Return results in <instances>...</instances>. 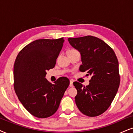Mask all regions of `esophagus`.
<instances>
[{
  "label": "esophagus",
  "mask_w": 133,
  "mask_h": 133,
  "mask_svg": "<svg viewBox=\"0 0 133 133\" xmlns=\"http://www.w3.org/2000/svg\"><path fill=\"white\" fill-rule=\"evenodd\" d=\"M73 82H74L73 80H70V84H69V87H73Z\"/></svg>",
  "instance_id": "1"
}]
</instances>
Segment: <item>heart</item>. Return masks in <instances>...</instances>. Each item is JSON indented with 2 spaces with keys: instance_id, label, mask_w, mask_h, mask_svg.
Wrapping results in <instances>:
<instances>
[{
  "instance_id": "obj_1",
  "label": "heart",
  "mask_w": 133,
  "mask_h": 133,
  "mask_svg": "<svg viewBox=\"0 0 133 133\" xmlns=\"http://www.w3.org/2000/svg\"><path fill=\"white\" fill-rule=\"evenodd\" d=\"M72 50H69V51H72Z\"/></svg>"
}]
</instances>
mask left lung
Masks as SVG:
<instances>
[{
	"mask_svg": "<svg viewBox=\"0 0 133 133\" xmlns=\"http://www.w3.org/2000/svg\"><path fill=\"white\" fill-rule=\"evenodd\" d=\"M68 41L81 55L79 70L91 77L86 87L73 83L77 90L75 103L84 115L96 117L106 111L117 93L120 81L118 59L114 50L96 37L69 38Z\"/></svg>",
	"mask_w": 133,
	"mask_h": 133,
	"instance_id": "1",
	"label": "left lung"
}]
</instances>
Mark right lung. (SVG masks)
Masks as SVG:
<instances>
[{"label": "right lung", "mask_w": 133, "mask_h": 133, "mask_svg": "<svg viewBox=\"0 0 133 133\" xmlns=\"http://www.w3.org/2000/svg\"><path fill=\"white\" fill-rule=\"evenodd\" d=\"M64 42L63 38L36 40L24 46L15 60V93L24 108L37 118H47L57 111L69 85L66 77H60L54 84L45 78L46 70L55 66Z\"/></svg>", "instance_id": "obj_1"}]
</instances>
